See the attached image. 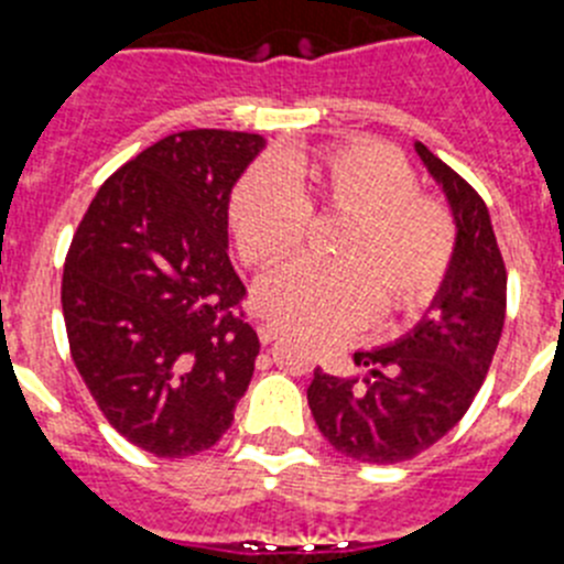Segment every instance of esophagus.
<instances>
[{"mask_svg":"<svg viewBox=\"0 0 564 564\" xmlns=\"http://www.w3.org/2000/svg\"><path fill=\"white\" fill-rule=\"evenodd\" d=\"M258 337H261L263 345L275 343L281 337V326H275V323H258Z\"/></svg>","mask_w":564,"mask_h":564,"instance_id":"34e87169","label":"esophagus"}]
</instances>
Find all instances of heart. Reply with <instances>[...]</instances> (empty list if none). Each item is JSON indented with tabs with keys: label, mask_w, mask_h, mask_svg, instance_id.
Listing matches in <instances>:
<instances>
[{
	"label": "heart",
	"mask_w": 564,
	"mask_h": 564,
	"mask_svg": "<svg viewBox=\"0 0 564 564\" xmlns=\"http://www.w3.org/2000/svg\"><path fill=\"white\" fill-rule=\"evenodd\" d=\"M312 210L345 216L332 245L337 261L294 258L258 281L256 306L281 326L337 339L362 326L377 303L384 312L427 303L449 270L453 219L419 194L410 162L388 145L297 151L281 169H252L230 205L241 258L281 261L301 245Z\"/></svg>",
	"instance_id": "heart-1"
}]
</instances>
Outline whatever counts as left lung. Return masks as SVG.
<instances>
[{"instance_id": "left-lung-1", "label": "left lung", "mask_w": 564, "mask_h": 564, "mask_svg": "<svg viewBox=\"0 0 564 564\" xmlns=\"http://www.w3.org/2000/svg\"><path fill=\"white\" fill-rule=\"evenodd\" d=\"M415 154L444 191L455 252L427 314L395 343L354 354L362 379L314 370L308 408L337 453L362 464H402L464 419L489 373L506 319V263L489 210L427 145Z\"/></svg>"}]
</instances>
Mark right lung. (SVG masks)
I'll return each mask as SVG.
<instances>
[{"instance_id": "1", "label": "right lung", "mask_w": 564, "mask_h": 564, "mask_svg": "<svg viewBox=\"0 0 564 564\" xmlns=\"http://www.w3.org/2000/svg\"><path fill=\"white\" fill-rule=\"evenodd\" d=\"M261 134H171L111 174L69 245L61 308L86 388L123 438L185 458L230 430L261 351L227 256L230 194Z\"/></svg>"}]
</instances>
